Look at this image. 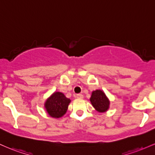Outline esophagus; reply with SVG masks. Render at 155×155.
<instances>
[{"mask_svg": "<svg viewBox=\"0 0 155 155\" xmlns=\"http://www.w3.org/2000/svg\"><path fill=\"white\" fill-rule=\"evenodd\" d=\"M76 97L78 99H83V95L81 94H78L76 95Z\"/></svg>", "mask_w": 155, "mask_h": 155, "instance_id": "1", "label": "esophagus"}]
</instances>
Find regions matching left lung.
Instances as JSON below:
<instances>
[{
    "label": "left lung",
    "instance_id": "1",
    "mask_svg": "<svg viewBox=\"0 0 155 155\" xmlns=\"http://www.w3.org/2000/svg\"><path fill=\"white\" fill-rule=\"evenodd\" d=\"M90 102L95 110L99 113H105L110 107V100L105 92L100 89L92 91Z\"/></svg>",
    "mask_w": 155,
    "mask_h": 155
}]
</instances>
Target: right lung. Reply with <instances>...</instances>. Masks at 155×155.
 Masks as SVG:
<instances>
[{"label": "right lung", "instance_id": "add662e5", "mask_svg": "<svg viewBox=\"0 0 155 155\" xmlns=\"http://www.w3.org/2000/svg\"><path fill=\"white\" fill-rule=\"evenodd\" d=\"M70 102V99L67 98L62 92L55 91L45 101L44 107L50 117L58 119L67 113Z\"/></svg>", "mask_w": 155, "mask_h": 155}]
</instances>
